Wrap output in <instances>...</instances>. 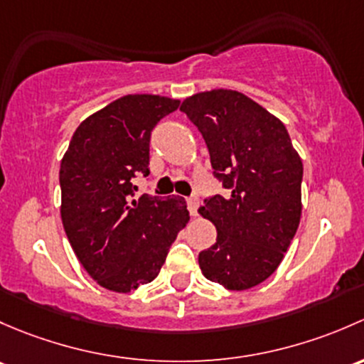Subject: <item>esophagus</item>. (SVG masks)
<instances>
[{"mask_svg":"<svg viewBox=\"0 0 364 364\" xmlns=\"http://www.w3.org/2000/svg\"><path fill=\"white\" fill-rule=\"evenodd\" d=\"M198 207H200V200L198 198H189L187 200V208H189V213L193 217L198 215Z\"/></svg>","mask_w":364,"mask_h":364,"instance_id":"obj_1","label":"esophagus"}]
</instances>
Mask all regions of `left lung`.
I'll return each mask as SVG.
<instances>
[{"label": "left lung", "mask_w": 364, "mask_h": 364, "mask_svg": "<svg viewBox=\"0 0 364 364\" xmlns=\"http://www.w3.org/2000/svg\"><path fill=\"white\" fill-rule=\"evenodd\" d=\"M201 131L215 177L230 189L198 212L217 230L201 273L230 291L264 282L282 263L301 219L303 163L279 117L243 92L212 89L182 101Z\"/></svg>", "instance_id": "obj_1"}]
</instances>
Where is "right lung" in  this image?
<instances>
[{"label": "right lung", "mask_w": 364, "mask_h": 364, "mask_svg": "<svg viewBox=\"0 0 364 364\" xmlns=\"http://www.w3.org/2000/svg\"><path fill=\"white\" fill-rule=\"evenodd\" d=\"M178 103L157 95L112 101L80 122L61 159L66 237L85 272L114 293L152 282L189 223L183 198H133L131 183L149 175L151 131Z\"/></svg>", "instance_id": "obj_1"}]
</instances>
